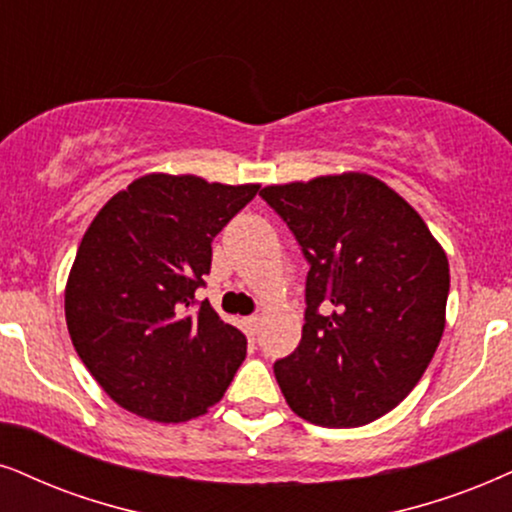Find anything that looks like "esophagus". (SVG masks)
Wrapping results in <instances>:
<instances>
[{"label": "esophagus", "mask_w": 512, "mask_h": 512, "mask_svg": "<svg viewBox=\"0 0 512 512\" xmlns=\"http://www.w3.org/2000/svg\"><path fill=\"white\" fill-rule=\"evenodd\" d=\"M245 326H248L250 333H257V331H260V316H257V314L248 316V319H245Z\"/></svg>", "instance_id": "34e87169"}]
</instances>
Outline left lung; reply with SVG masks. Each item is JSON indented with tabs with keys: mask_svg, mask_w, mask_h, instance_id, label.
I'll return each mask as SVG.
<instances>
[{
	"mask_svg": "<svg viewBox=\"0 0 512 512\" xmlns=\"http://www.w3.org/2000/svg\"><path fill=\"white\" fill-rule=\"evenodd\" d=\"M309 264L302 340L274 373L297 416L359 428L392 411L444 333L449 262L399 193L347 172L267 186Z\"/></svg>",
	"mask_w": 512,
	"mask_h": 512,
	"instance_id": "8db88e82",
	"label": "left lung"
}]
</instances>
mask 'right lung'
Here are the masks:
<instances>
[{"mask_svg": "<svg viewBox=\"0 0 512 512\" xmlns=\"http://www.w3.org/2000/svg\"><path fill=\"white\" fill-rule=\"evenodd\" d=\"M257 191L146 174L94 217L68 276L66 321L82 364L122 409L181 423L224 397L248 342L196 290L215 236Z\"/></svg>", "mask_w": 512, "mask_h": 512, "instance_id": "obj_1", "label": "right lung"}]
</instances>
